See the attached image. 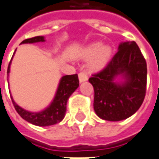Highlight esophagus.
Here are the masks:
<instances>
[{"instance_id": "esophagus-1", "label": "esophagus", "mask_w": 159, "mask_h": 159, "mask_svg": "<svg viewBox=\"0 0 159 159\" xmlns=\"http://www.w3.org/2000/svg\"><path fill=\"white\" fill-rule=\"evenodd\" d=\"M79 81L81 83H83V82H85L86 80H88V75H87V72L85 70H82L79 73Z\"/></svg>"}]
</instances>
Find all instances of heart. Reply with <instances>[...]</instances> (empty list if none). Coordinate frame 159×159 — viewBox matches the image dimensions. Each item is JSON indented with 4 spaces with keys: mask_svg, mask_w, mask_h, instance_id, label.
Listing matches in <instances>:
<instances>
[{
    "mask_svg": "<svg viewBox=\"0 0 159 159\" xmlns=\"http://www.w3.org/2000/svg\"><path fill=\"white\" fill-rule=\"evenodd\" d=\"M111 53V47L103 45L100 43H94L90 45L85 51V56L88 57H92L97 56L96 60L94 61V68H101L109 60Z\"/></svg>",
    "mask_w": 159,
    "mask_h": 159,
    "instance_id": "heart-1",
    "label": "heart"
}]
</instances>
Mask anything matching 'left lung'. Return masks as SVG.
<instances>
[{
	"label": "left lung",
	"mask_w": 159,
	"mask_h": 159,
	"mask_svg": "<svg viewBox=\"0 0 159 159\" xmlns=\"http://www.w3.org/2000/svg\"><path fill=\"white\" fill-rule=\"evenodd\" d=\"M118 75H125V84L114 82ZM89 82L95 92L94 110L100 118L120 121L132 116L143 103L147 84V64L138 44L121 43L111 61Z\"/></svg>",
	"instance_id": "8db88e82"
}]
</instances>
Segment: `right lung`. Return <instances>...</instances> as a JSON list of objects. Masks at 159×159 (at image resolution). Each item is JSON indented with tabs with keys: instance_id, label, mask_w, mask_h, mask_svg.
<instances>
[{
	"instance_id": "obj_1",
	"label": "right lung",
	"mask_w": 159,
	"mask_h": 159,
	"mask_svg": "<svg viewBox=\"0 0 159 159\" xmlns=\"http://www.w3.org/2000/svg\"><path fill=\"white\" fill-rule=\"evenodd\" d=\"M38 42H44L43 36H34L32 38L26 39L22 41L21 43H38ZM10 63L11 61H9V64L7 67V73H9ZM78 86H79V79L77 74L62 76L58 86L56 97L54 98L52 103L50 104V106L42 112H37V113L30 112L23 110L14 102L13 98H11V99L16 111L24 120L37 126H48V125L57 124L63 119L65 116L66 105L68 99L70 97L71 94L78 88Z\"/></svg>"
}]
</instances>
